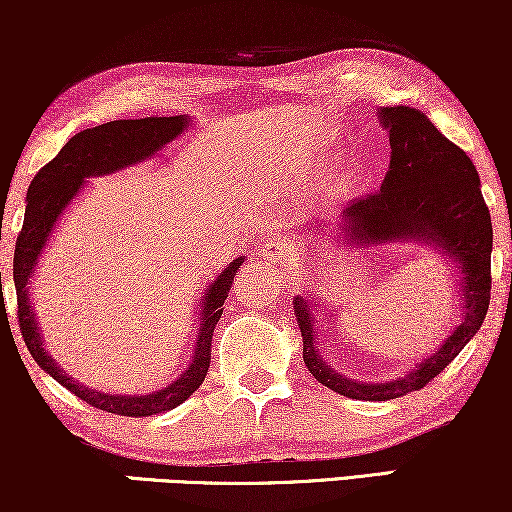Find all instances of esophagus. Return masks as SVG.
<instances>
[{
  "mask_svg": "<svg viewBox=\"0 0 512 512\" xmlns=\"http://www.w3.org/2000/svg\"><path fill=\"white\" fill-rule=\"evenodd\" d=\"M263 256H265V258H270V261H279V258L286 256V251H284V244L279 242L277 237H270V240L265 242Z\"/></svg>",
  "mask_w": 512,
  "mask_h": 512,
  "instance_id": "obj_1",
  "label": "esophagus"
}]
</instances>
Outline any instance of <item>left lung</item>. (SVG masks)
Masks as SVG:
<instances>
[{
  "mask_svg": "<svg viewBox=\"0 0 512 512\" xmlns=\"http://www.w3.org/2000/svg\"><path fill=\"white\" fill-rule=\"evenodd\" d=\"M380 121L389 130V170L380 191L363 195L340 214L347 244L391 240H429L459 263L464 286V317L431 359L410 375L382 384L347 380L326 366L314 349V319L303 298H296L303 359L314 380L359 401H389L419 391L450 366L466 342L480 331L492 291V216L480 191V177L464 149L452 144L424 111L384 107Z\"/></svg>",
  "mask_w": 512,
  "mask_h": 512,
  "instance_id": "8db88e82",
  "label": "left lung"
}]
</instances>
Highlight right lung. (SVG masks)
Wrapping results in <instances>:
<instances>
[{
	"label": "right lung",
	"instance_id": "add662e5",
	"mask_svg": "<svg viewBox=\"0 0 512 512\" xmlns=\"http://www.w3.org/2000/svg\"><path fill=\"white\" fill-rule=\"evenodd\" d=\"M186 116H146V118H128V121H111L97 128L83 130L74 135L62 146L58 156L51 163L41 167L37 177L32 179L27 188V207L25 221L16 240V254H13V284H16L18 298V326L23 333V340L30 349L32 359L46 370L53 380H58L62 387L79 396L93 408L107 410L111 415L123 417H151L158 412L177 408L184 403L195 389L205 382L209 373V361H212V335L216 321L223 314L230 286L237 268L242 265V258H237L214 279L205 298H202V324L195 342L193 361L184 375L177 382H172L167 389L153 391L149 396H109L93 391L83 384L74 382V377H67L58 368L46 349L41 347L39 328L32 314V303L27 298V284H30L32 270L37 265V258L46 247L48 235L67 207V202L79 191L83 179L95 177V174H109L128 167L139 160H146L153 153L163 149L167 142L181 135L186 128ZM4 303V300H2Z\"/></svg>",
	"mask_w": 512,
	"mask_h": 512
}]
</instances>
